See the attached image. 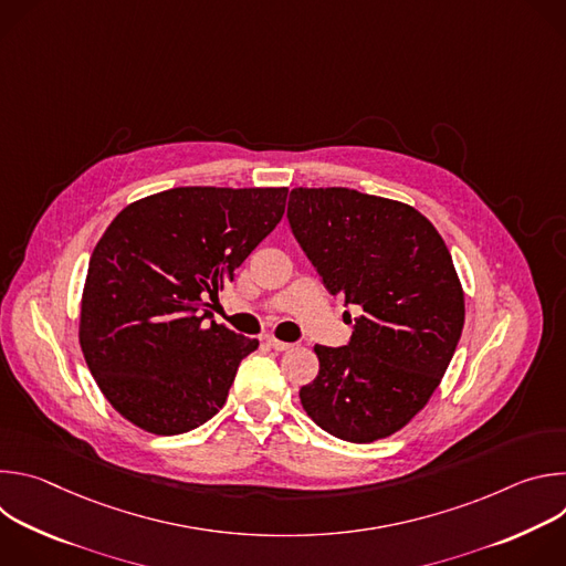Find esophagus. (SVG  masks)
I'll return each instance as SVG.
<instances>
[{
  "label": "esophagus",
  "instance_id": "esophagus-1",
  "mask_svg": "<svg viewBox=\"0 0 566 566\" xmlns=\"http://www.w3.org/2000/svg\"><path fill=\"white\" fill-rule=\"evenodd\" d=\"M266 345H269L271 349H275V352H286V349L293 347L291 343H284V340H277V338H266Z\"/></svg>",
  "mask_w": 566,
  "mask_h": 566
}]
</instances>
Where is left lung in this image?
<instances>
[{"label": "left lung", "instance_id": "8db88e82", "mask_svg": "<svg viewBox=\"0 0 566 566\" xmlns=\"http://www.w3.org/2000/svg\"><path fill=\"white\" fill-rule=\"evenodd\" d=\"M286 217L327 291L363 308L349 345L313 347L302 408L343 441L385 439L426 408L461 338L450 251L412 206L349 188H295Z\"/></svg>", "mask_w": 566, "mask_h": 566}]
</instances>
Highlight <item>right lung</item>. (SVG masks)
<instances>
[{
  "mask_svg": "<svg viewBox=\"0 0 566 566\" xmlns=\"http://www.w3.org/2000/svg\"><path fill=\"white\" fill-rule=\"evenodd\" d=\"M289 188H172L123 208L96 244L80 302V347L112 408L172 437L212 419L239 363L260 347L210 317L280 223Z\"/></svg>",
  "mask_w": 566,
  "mask_h": 566,
  "instance_id": "1",
  "label": "right lung"
}]
</instances>
